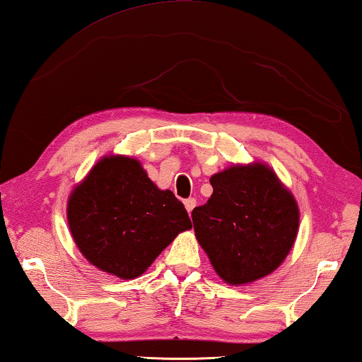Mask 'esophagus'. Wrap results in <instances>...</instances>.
I'll return each instance as SVG.
<instances>
[{"label":"esophagus","mask_w":362,"mask_h":362,"mask_svg":"<svg viewBox=\"0 0 362 362\" xmlns=\"http://www.w3.org/2000/svg\"><path fill=\"white\" fill-rule=\"evenodd\" d=\"M195 205H197V200H195L194 197H191V199H186V200H185V206H186V210H187V213H189V214L192 213V210L195 208Z\"/></svg>","instance_id":"obj_1"}]
</instances>
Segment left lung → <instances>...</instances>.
Returning <instances> with one entry per match:
<instances>
[{
  "label": "left lung",
  "instance_id": "1",
  "mask_svg": "<svg viewBox=\"0 0 362 362\" xmlns=\"http://www.w3.org/2000/svg\"><path fill=\"white\" fill-rule=\"evenodd\" d=\"M213 194L192 210L194 230L213 269L229 284L259 280L293 248L299 208L267 165L230 167L211 176Z\"/></svg>",
  "mask_w": 362,
  "mask_h": 362
}]
</instances>
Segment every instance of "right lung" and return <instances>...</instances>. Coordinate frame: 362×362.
Instances as JSON below:
<instances>
[{"label": "right lung", "instance_id": "right-lung-1", "mask_svg": "<svg viewBox=\"0 0 362 362\" xmlns=\"http://www.w3.org/2000/svg\"><path fill=\"white\" fill-rule=\"evenodd\" d=\"M68 224L88 262L122 280L136 278L191 229L185 205L160 191L138 160L101 158L68 200Z\"/></svg>", "mask_w": 362, "mask_h": 362}]
</instances>
